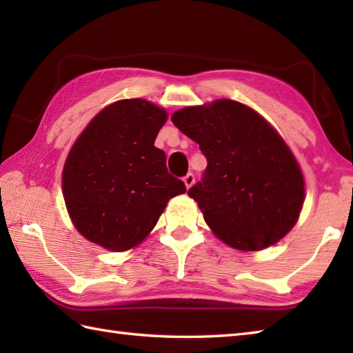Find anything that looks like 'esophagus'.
Listing matches in <instances>:
<instances>
[{
    "mask_svg": "<svg viewBox=\"0 0 353 353\" xmlns=\"http://www.w3.org/2000/svg\"><path fill=\"white\" fill-rule=\"evenodd\" d=\"M183 182H185V186L186 188H191V186L194 185V182H196V177H194V174L192 172H190V174H186L185 177H183Z\"/></svg>",
    "mask_w": 353,
    "mask_h": 353,
    "instance_id": "esophagus-1",
    "label": "esophagus"
}]
</instances>
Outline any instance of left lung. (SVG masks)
Here are the masks:
<instances>
[{"instance_id": "8db88e82", "label": "left lung", "mask_w": 353, "mask_h": 353, "mask_svg": "<svg viewBox=\"0 0 353 353\" xmlns=\"http://www.w3.org/2000/svg\"><path fill=\"white\" fill-rule=\"evenodd\" d=\"M171 121L206 157L188 194L223 243L252 252L288 234L303 206V174L264 118L243 103L216 100L177 110Z\"/></svg>"}]
</instances>
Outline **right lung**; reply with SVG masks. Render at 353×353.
Returning a JSON list of instances; mask_svg holds the SVG:
<instances>
[{"instance_id":"obj_1","label":"right lung","mask_w":353,"mask_h":353,"mask_svg":"<svg viewBox=\"0 0 353 353\" xmlns=\"http://www.w3.org/2000/svg\"><path fill=\"white\" fill-rule=\"evenodd\" d=\"M167 112L141 99L104 108L74 142L62 190L74 226L89 241L124 252L144 241L168 200L186 191L154 139Z\"/></svg>"}]
</instances>
